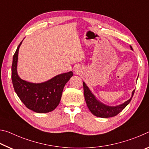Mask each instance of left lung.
<instances>
[{"mask_svg": "<svg viewBox=\"0 0 149 149\" xmlns=\"http://www.w3.org/2000/svg\"><path fill=\"white\" fill-rule=\"evenodd\" d=\"M130 48L133 50V48L130 46ZM84 97L86 102L87 103V107L93 115L96 117H101V118H108L116 116L117 114L124 109L126 106L129 104L131 99L134 95V89L132 92L131 97L129 100L126 101L122 104L116 106H109L101 103L95 97V96L92 93L89 87L87 86L86 83L84 81Z\"/></svg>", "mask_w": 149, "mask_h": 149, "instance_id": "obj_1", "label": "left lung"}]
</instances>
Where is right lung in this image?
<instances>
[{
  "label": "right lung",
  "mask_w": 149,
  "mask_h": 149,
  "mask_svg": "<svg viewBox=\"0 0 149 149\" xmlns=\"http://www.w3.org/2000/svg\"><path fill=\"white\" fill-rule=\"evenodd\" d=\"M22 42L14 54L12 64V81L15 91L29 109L39 113L52 111L60 103L63 87L73 76V72L59 74L48 81L38 84L22 79L17 72L18 51Z\"/></svg>",
  "instance_id": "add662e5"
}]
</instances>
